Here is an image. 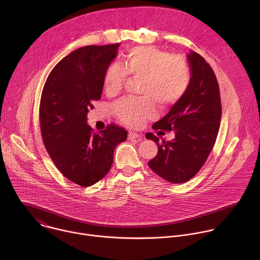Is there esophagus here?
<instances>
[{
	"mask_svg": "<svg viewBox=\"0 0 260 260\" xmlns=\"http://www.w3.org/2000/svg\"><path fill=\"white\" fill-rule=\"evenodd\" d=\"M127 137H128V139H129V140H134V139H140V138H141V136H140L139 134H137V133H134V132H129V133H128V135H127Z\"/></svg>",
	"mask_w": 260,
	"mask_h": 260,
	"instance_id": "esophagus-1",
	"label": "esophagus"
}]
</instances>
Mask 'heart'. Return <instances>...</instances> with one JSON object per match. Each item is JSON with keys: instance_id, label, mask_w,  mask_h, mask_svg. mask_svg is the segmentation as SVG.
I'll list each match as a JSON object with an SVG mask.
<instances>
[{"instance_id": "obj_1", "label": "heart", "mask_w": 260, "mask_h": 260, "mask_svg": "<svg viewBox=\"0 0 260 260\" xmlns=\"http://www.w3.org/2000/svg\"><path fill=\"white\" fill-rule=\"evenodd\" d=\"M127 74L143 78L140 94L144 99H123L115 104L114 112L121 122L135 128L143 126L148 119L154 117V103L162 108L176 105L187 92L191 82L186 60L153 46L133 48L124 56L123 67L110 64L103 78L106 92H119Z\"/></svg>"}]
</instances>
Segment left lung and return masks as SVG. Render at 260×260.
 Returning <instances> with one entry per match:
<instances>
[{
    "mask_svg": "<svg viewBox=\"0 0 260 260\" xmlns=\"http://www.w3.org/2000/svg\"><path fill=\"white\" fill-rule=\"evenodd\" d=\"M187 60L191 73L187 92L152 125L158 133L173 131L174 139L159 141L153 134H146L158 147L156 156L148 166L175 184L190 180L204 166L213 149L221 119L219 86L212 68L194 51L187 54Z\"/></svg>",
    "mask_w": 260,
    "mask_h": 260,
    "instance_id": "8db88e82",
    "label": "left lung"
}]
</instances>
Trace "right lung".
<instances>
[{"label": "right lung", "mask_w": 260, "mask_h": 260, "mask_svg": "<svg viewBox=\"0 0 260 260\" xmlns=\"http://www.w3.org/2000/svg\"><path fill=\"white\" fill-rule=\"evenodd\" d=\"M119 44L84 46L63 57L50 72L40 103V125L46 150L70 181L88 187L104 178L113 164L124 128L110 124L98 134L87 124L92 102L101 99L104 74Z\"/></svg>", "instance_id": "add662e5"}]
</instances>
